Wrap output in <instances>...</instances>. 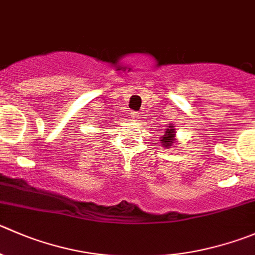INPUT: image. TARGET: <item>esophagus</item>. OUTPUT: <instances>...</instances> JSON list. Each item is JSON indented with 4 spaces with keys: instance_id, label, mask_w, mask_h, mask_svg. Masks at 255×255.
<instances>
[{
    "instance_id": "esophagus-1",
    "label": "esophagus",
    "mask_w": 255,
    "mask_h": 255,
    "mask_svg": "<svg viewBox=\"0 0 255 255\" xmlns=\"http://www.w3.org/2000/svg\"><path fill=\"white\" fill-rule=\"evenodd\" d=\"M130 117H132L134 121H137L138 118H139V112H135V111H132V112H130Z\"/></svg>"
}]
</instances>
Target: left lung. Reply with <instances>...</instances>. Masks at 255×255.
Here are the masks:
<instances>
[{
  "label": "left lung",
  "mask_w": 255,
  "mask_h": 255,
  "mask_svg": "<svg viewBox=\"0 0 255 255\" xmlns=\"http://www.w3.org/2000/svg\"><path fill=\"white\" fill-rule=\"evenodd\" d=\"M172 126V125H169ZM173 137H174V130L173 129H165L164 135L162 137V143L165 147H170L173 143Z\"/></svg>",
  "instance_id": "8db88e82"
}]
</instances>
